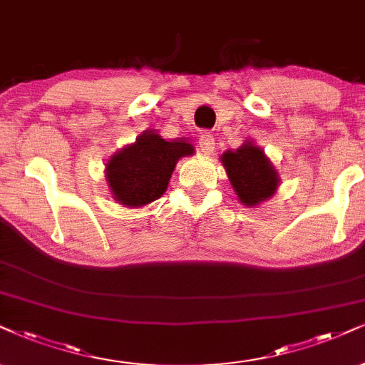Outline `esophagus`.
Listing matches in <instances>:
<instances>
[{
  "mask_svg": "<svg viewBox=\"0 0 365 365\" xmlns=\"http://www.w3.org/2000/svg\"><path fill=\"white\" fill-rule=\"evenodd\" d=\"M197 145H200V148L205 152V154H211V152L215 150V137L208 132L201 133L200 140H197Z\"/></svg>",
  "mask_w": 365,
  "mask_h": 365,
  "instance_id": "esophagus-1",
  "label": "esophagus"
}]
</instances>
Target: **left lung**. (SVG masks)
I'll return each mask as SVG.
<instances>
[{
  "label": "left lung",
  "instance_id": "left-lung-1",
  "mask_svg": "<svg viewBox=\"0 0 365 365\" xmlns=\"http://www.w3.org/2000/svg\"><path fill=\"white\" fill-rule=\"evenodd\" d=\"M238 201L245 206H257L269 200L279 186V174L264 150L252 142H245L237 150H227L222 155Z\"/></svg>",
  "mask_w": 365,
  "mask_h": 365
}]
</instances>
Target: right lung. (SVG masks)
I'll list each match as a JSON object with an SVG mask.
<instances>
[{
  "label": "right lung",
  "mask_w": 365,
  "mask_h": 365,
  "mask_svg": "<svg viewBox=\"0 0 365 365\" xmlns=\"http://www.w3.org/2000/svg\"><path fill=\"white\" fill-rule=\"evenodd\" d=\"M192 154L195 147L182 138L164 140L154 130H147L108 160L106 181L111 195L128 208L152 203L168 190L178 160Z\"/></svg>",
  "instance_id": "obj_1"
}]
</instances>
